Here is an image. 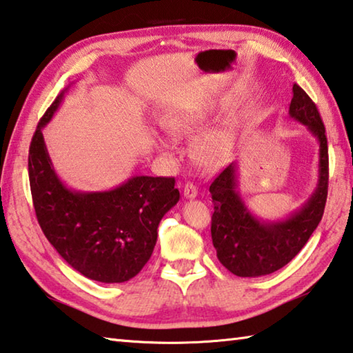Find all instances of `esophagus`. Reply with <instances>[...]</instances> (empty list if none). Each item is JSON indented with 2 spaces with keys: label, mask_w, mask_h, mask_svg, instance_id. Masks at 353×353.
I'll use <instances>...</instances> for the list:
<instances>
[{
  "label": "esophagus",
  "mask_w": 353,
  "mask_h": 353,
  "mask_svg": "<svg viewBox=\"0 0 353 353\" xmlns=\"http://www.w3.org/2000/svg\"><path fill=\"white\" fill-rule=\"evenodd\" d=\"M183 196L187 197V199H194V197L197 196V188H196V185H193L191 182L185 183V187H183Z\"/></svg>",
  "instance_id": "34e87169"
}]
</instances>
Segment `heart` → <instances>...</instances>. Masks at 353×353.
Returning <instances> with one entry per match:
<instances>
[{
	"label": "heart",
	"mask_w": 353,
	"mask_h": 353,
	"mask_svg": "<svg viewBox=\"0 0 353 353\" xmlns=\"http://www.w3.org/2000/svg\"><path fill=\"white\" fill-rule=\"evenodd\" d=\"M210 112L205 110H182L168 120V130L177 137H194L207 125ZM236 143V125L232 120L221 121L199 134L194 142V157L203 168L219 170L228 162ZM162 150H170L171 143L159 139Z\"/></svg>",
	"instance_id": "heart-1"
}]
</instances>
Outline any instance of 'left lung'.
Instances as JSON below:
<instances>
[{
    "label": "left lung",
    "instance_id": "8db88e82",
    "mask_svg": "<svg viewBox=\"0 0 353 353\" xmlns=\"http://www.w3.org/2000/svg\"><path fill=\"white\" fill-rule=\"evenodd\" d=\"M288 114L305 125L319 143L318 185L303 208L279 222L256 219L236 191V163H230L210 185L214 203L211 239L217 259L236 276H264L287 265L303 250L324 214L329 187V150L321 115L298 85H293Z\"/></svg>",
    "mask_w": 353,
    "mask_h": 353
}]
</instances>
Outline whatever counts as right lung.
Masks as SVG:
<instances>
[{"instance_id":"add662e5","label":"right lung","mask_w":353,"mask_h":353,"mask_svg":"<svg viewBox=\"0 0 353 353\" xmlns=\"http://www.w3.org/2000/svg\"><path fill=\"white\" fill-rule=\"evenodd\" d=\"M63 91L38 123L29 148V182L38 223L68 264L83 276L114 284L142 270L157 227L179 202L174 177L136 176L110 191L80 193L55 174L41 130L60 106Z\"/></svg>"}]
</instances>
